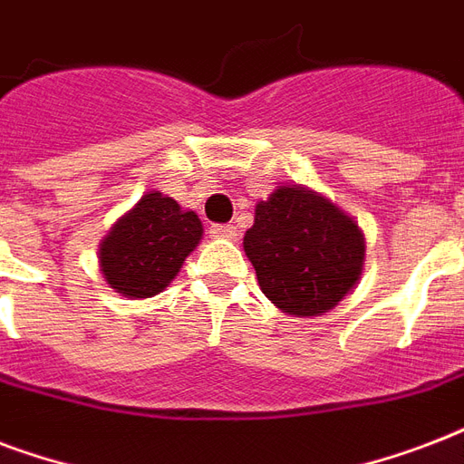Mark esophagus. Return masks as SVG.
I'll return each instance as SVG.
<instances>
[{
	"instance_id": "esophagus-1",
	"label": "esophagus",
	"mask_w": 464,
	"mask_h": 464,
	"mask_svg": "<svg viewBox=\"0 0 464 464\" xmlns=\"http://www.w3.org/2000/svg\"><path fill=\"white\" fill-rule=\"evenodd\" d=\"M211 236H214V238H236L238 231H236V226L233 224H217L211 226Z\"/></svg>"
}]
</instances>
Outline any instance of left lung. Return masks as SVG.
Returning <instances> with one entry per match:
<instances>
[{
	"mask_svg": "<svg viewBox=\"0 0 464 464\" xmlns=\"http://www.w3.org/2000/svg\"><path fill=\"white\" fill-rule=\"evenodd\" d=\"M243 250L262 294L296 317L330 313L359 284L366 262L359 224L304 185H279L255 204Z\"/></svg>",
	"mask_w": 464,
	"mask_h": 464,
	"instance_id": "obj_1",
	"label": "left lung"
}]
</instances>
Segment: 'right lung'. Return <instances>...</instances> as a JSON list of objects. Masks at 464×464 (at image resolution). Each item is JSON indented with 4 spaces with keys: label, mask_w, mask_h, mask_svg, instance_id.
Segmentation results:
<instances>
[{
    "label": "right lung",
    "mask_w": 464,
    "mask_h": 464,
    "mask_svg": "<svg viewBox=\"0 0 464 464\" xmlns=\"http://www.w3.org/2000/svg\"><path fill=\"white\" fill-rule=\"evenodd\" d=\"M202 221L173 197L151 189L111 226L98 247L101 275L127 298H151L166 289L202 240Z\"/></svg>",
    "instance_id": "right-lung-1"
}]
</instances>
